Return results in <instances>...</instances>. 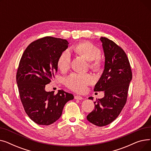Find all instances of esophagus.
<instances>
[{
    "label": "esophagus",
    "instance_id": "34e87169",
    "mask_svg": "<svg viewBox=\"0 0 151 151\" xmlns=\"http://www.w3.org/2000/svg\"><path fill=\"white\" fill-rule=\"evenodd\" d=\"M75 99H76V100H82L83 99V97L81 96H78V95H77V96H75Z\"/></svg>",
    "mask_w": 151,
    "mask_h": 151
}]
</instances>
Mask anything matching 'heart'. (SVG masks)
I'll return each instance as SVG.
<instances>
[{
    "label": "heart",
    "instance_id": "b5f03b06",
    "mask_svg": "<svg viewBox=\"0 0 151 151\" xmlns=\"http://www.w3.org/2000/svg\"><path fill=\"white\" fill-rule=\"evenodd\" d=\"M73 51L77 54L84 56L90 62L91 67L98 70L101 66L99 59L101 51L96 46L90 42L79 43L73 47ZM71 54L68 50H65L60 53L58 59V66L62 71H67L70 65ZM93 80L89 74L73 73L65 79V84L70 89L78 92H84L88 84H91Z\"/></svg>",
    "mask_w": 151,
    "mask_h": 151
}]
</instances>
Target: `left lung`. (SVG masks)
I'll use <instances>...</instances> for the list:
<instances>
[{
    "instance_id": "obj_1",
    "label": "left lung",
    "mask_w": 151,
    "mask_h": 151,
    "mask_svg": "<svg viewBox=\"0 0 151 151\" xmlns=\"http://www.w3.org/2000/svg\"><path fill=\"white\" fill-rule=\"evenodd\" d=\"M100 41L105 65L94 91H104L105 96L95 102V109L87 116V119L102 127L111 123L121 113L127 101L132 73L127 56L121 47L105 37H101ZM89 99L93 100V97Z\"/></svg>"
}]
</instances>
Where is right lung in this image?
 <instances>
[{
	"label": "right lung",
	"mask_w": 151,
	"mask_h": 151,
	"mask_svg": "<svg viewBox=\"0 0 151 151\" xmlns=\"http://www.w3.org/2000/svg\"><path fill=\"white\" fill-rule=\"evenodd\" d=\"M66 40L46 37L31 43L24 52L17 74L21 100L28 116L38 125H49L58 121L73 94L59 90L46 92L45 86L58 71V59L67 50Z\"/></svg>",
	"instance_id": "right-lung-1"
}]
</instances>
